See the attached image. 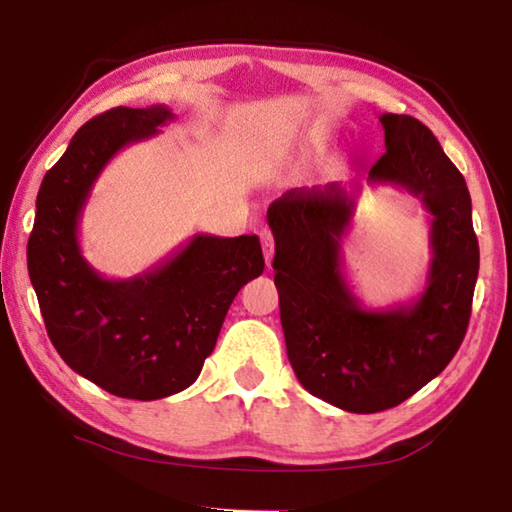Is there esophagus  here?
<instances>
[{
  "mask_svg": "<svg viewBox=\"0 0 512 512\" xmlns=\"http://www.w3.org/2000/svg\"><path fill=\"white\" fill-rule=\"evenodd\" d=\"M259 237H262V246H264V259H266V266H271V262H273V253H275V239H273V232L264 228L262 232H259Z\"/></svg>",
  "mask_w": 512,
  "mask_h": 512,
  "instance_id": "obj_1",
  "label": "esophagus"
}]
</instances>
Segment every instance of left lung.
I'll return each instance as SVG.
<instances>
[{
	"instance_id": "1",
	"label": "left lung",
	"mask_w": 512,
	"mask_h": 512,
	"mask_svg": "<svg viewBox=\"0 0 512 512\" xmlns=\"http://www.w3.org/2000/svg\"><path fill=\"white\" fill-rule=\"evenodd\" d=\"M386 153L368 185H393L431 214V262L418 298L368 309L343 273L341 241L354 192L341 183L296 187L268 205L275 287L293 372L311 395L350 413L409 400L461 348L472 311L479 241L465 178L427 126L409 115L379 117Z\"/></svg>"
}]
</instances>
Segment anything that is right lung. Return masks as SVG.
<instances>
[{
    "mask_svg": "<svg viewBox=\"0 0 512 512\" xmlns=\"http://www.w3.org/2000/svg\"><path fill=\"white\" fill-rule=\"evenodd\" d=\"M171 119L167 106H119L81 126L42 180L27 246L31 284L60 357L103 391L144 402L194 384L232 300L264 271L257 235H194L128 280H108L85 262L79 223L101 171Z\"/></svg>",
    "mask_w": 512,
    "mask_h": 512,
    "instance_id": "obj_1",
    "label": "right lung"
}]
</instances>
